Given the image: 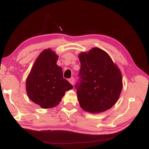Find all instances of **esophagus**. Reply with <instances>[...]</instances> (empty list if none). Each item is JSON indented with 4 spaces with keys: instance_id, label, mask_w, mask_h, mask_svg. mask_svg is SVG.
Wrapping results in <instances>:
<instances>
[{
    "instance_id": "1",
    "label": "esophagus",
    "mask_w": 149,
    "mask_h": 149,
    "mask_svg": "<svg viewBox=\"0 0 149 149\" xmlns=\"http://www.w3.org/2000/svg\"><path fill=\"white\" fill-rule=\"evenodd\" d=\"M68 81H69L70 83V84H72V85L74 84V77H71L70 79H69Z\"/></svg>"
}]
</instances>
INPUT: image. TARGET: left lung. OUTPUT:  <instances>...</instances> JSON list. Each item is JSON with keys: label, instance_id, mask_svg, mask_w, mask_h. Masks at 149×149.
Segmentation results:
<instances>
[{"label": "left lung", "instance_id": "8db88e82", "mask_svg": "<svg viewBox=\"0 0 149 149\" xmlns=\"http://www.w3.org/2000/svg\"><path fill=\"white\" fill-rule=\"evenodd\" d=\"M81 68L75 84L81 108L90 113L110 109L122 89V77L118 68L102 49L93 48L79 56Z\"/></svg>", "mask_w": 149, "mask_h": 149}]
</instances>
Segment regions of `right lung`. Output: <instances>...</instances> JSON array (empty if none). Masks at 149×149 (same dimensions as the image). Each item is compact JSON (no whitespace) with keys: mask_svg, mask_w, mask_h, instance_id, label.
<instances>
[{"mask_svg":"<svg viewBox=\"0 0 149 149\" xmlns=\"http://www.w3.org/2000/svg\"><path fill=\"white\" fill-rule=\"evenodd\" d=\"M58 56L50 49L40 54L27 79L29 99L43 109L58 105L72 85L63 78L62 68L57 65Z\"/></svg>","mask_w":149,"mask_h":149,"instance_id":"right-lung-1","label":"right lung"}]
</instances>
